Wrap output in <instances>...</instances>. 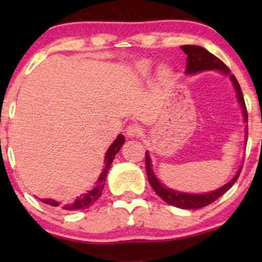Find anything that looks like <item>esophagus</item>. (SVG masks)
<instances>
[{"label": "esophagus", "instance_id": "esophagus-1", "mask_svg": "<svg viewBox=\"0 0 262 262\" xmlns=\"http://www.w3.org/2000/svg\"><path fill=\"white\" fill-rule=\"evenodd\" d=\"M125 134L129 138H135V137H139L141 134V128L140 125L138 124H130L125 128Z\"/></svg>", "mask_w": 262, "mask_h": 262}]
</instances>
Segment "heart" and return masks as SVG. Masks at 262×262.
Here are the masks:
<instances>
[{"mask_svg": "<svg viewBox=\"0 0 262 262\" xmlns=\"http://www.w3.org/2000/svg\"><path fill=\"white\" fill-rule=\"evenodd\" d=\"M151 69H152V62L148 59L139 60V61H138L134 66L135 73L139 75V76H146V75H149L150 71H151ZM161 75L164 77L167 76V75H169V71H167L166 69H162Z\"/></svg>", "mask_w": 262, "mask_h": 262, "instance_id": "b5f03b06", "label": "heart"}]
</instances>
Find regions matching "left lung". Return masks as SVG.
I'll use <instances>...</instances> for the list:
<instances>
[{"label":"left lung","mask_w":262,"mask_h":262,"mask_svg":"<svg viewBox=\"0 0 262 262\" xmlns=\"http://www.w3.org/2000/svg\"><path fill=\"white\" fill-rule=\"evenodd\" d=\"M181 49L183 50V53L187 55V59H186V62H187V64H186L185 71L186 75H194L198 73H202V71L214 70L219 71L221 74L229 77V80L231 81V83H233L234 86V90H235L236 100L239 102V106L242 107L244 123L248 122V112H246L245 101L244 96H243L242 89H240V85L239 82H237V80L235 79V76H234V75L230 73L229 69L227 68V65H225L223 61H221L217 56L210 54L208 50L204 49L202 47H198V45H182ZM245 141H248V129L245 130ZM145 167L149 183L151 185V187L154 188L156 194H158L161 200H164L165 202L171 204V206L177 207V208L198 209L202 208V207L208 206V204L214 202L215 200H218L221 196H223L225 192L236 182L237 177H239L240 172H242L243 166L239 167V170L236 171V173L229 182H227L225 185L222 186V187L214 189V191L207 192V193H187V192H181L177 191V189L166 187L164 183L160 182V180H159L154 173L151 158H150L149 151L145 152Z\"/></svg>","instance_id":"left-lung-1"}]
</instances>
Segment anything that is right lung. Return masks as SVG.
Listing matches in <instances>:
<instances>
[{
	"label": "right lung",
	"mask_w": 262,
	"mask_h": 262,
	"mask_svg": "<svg viewBox=\"0 0 262 262\" xmlns=\"http://www.w3.org/2000/svg\"><path fill=\"white\" fill-rule=\"evenodd\" d=\"M124 141H125V138L123 137L122 134H119L118 137L116 138V140L111 144V146L106 151V155H104L103 170H102L101 175L98 176L97 182H96V185L93 186L92 189L87 191L86 193L81 194L80 197H77L76 200L73 201V202H69L68 204H62V206L59 201L52 200V198H48V200H40L41 202L45 204H49V206L52 207H61L64 210L86 209L89 208L90 206H92V204L101 197L102 191H103V187H104V182H106V176H107L108 170L111 169V165H112L114 156L118 154V151L121 150L123 144H124Z\"/></svg>",
	"instance_id": "right-lung-1"
}]
</instances>
